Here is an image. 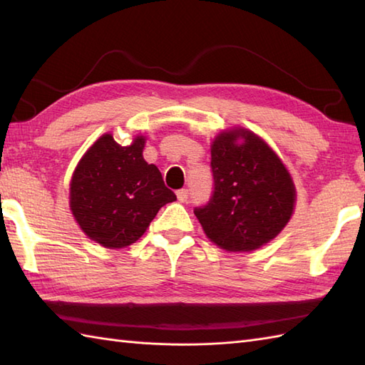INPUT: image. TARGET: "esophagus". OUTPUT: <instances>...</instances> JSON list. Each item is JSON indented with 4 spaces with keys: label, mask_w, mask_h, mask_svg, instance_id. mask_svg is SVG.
I'll return each instance as SVG.
<instances>
[{
    "label": "esophagus",
    "mask_w": 365,
    "mask_h": 365,
    "mask_svg": "<svg viewBox=\"0 0 365 365\" xmlns=\"http://www.w3.org/2000/svg\"><path fill=\"white\" fill-rule=\"evenodd\" d=\"M188 196H190V192H188L187 188H182V190L177 191V199L180 200V202H187Z\"/></svg>",
    "instance_id": "esophagus-1"
}]
</instances>
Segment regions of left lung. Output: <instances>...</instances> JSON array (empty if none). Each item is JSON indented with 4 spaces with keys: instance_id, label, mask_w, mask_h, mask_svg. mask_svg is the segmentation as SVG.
Returning <instances> with one entry per match:
<instances>
[{
    "instance_id": "8db88e82",
    "label": "left lung",
    "mask_w": 365,
    "mask_h": 365,
    "mask_svg": "<svg viewBox=\"0 0 365 365\" xmlns=\"http://www.w3.org/2000/svg\"><path fill=\"white\" fill-rule=\"evenodd\" d=\"M213 195L195 208L205 235L230 252L271 242L290 221L297 191L274 150L252 131H222L212 144Z\"/></svg>"
}]
</instances>
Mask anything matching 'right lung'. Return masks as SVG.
Here are the masks:
<instances>
[{
  "mask_svg": "<svg viewBox=\"0 0 365 365\" xmlns=\"http://www.w3.org/2000/svg\"><path fill=\"white\" fill-rule=\"evenodd\" d=\"M144 136L120 145L100 136L83 155L71 182V210L91 240L110 250L143 237L158 210L177 199L155 165L143 157Z\"/></svg>",
  "mask_w": 365,
  "mask_h": 365,
  "instance_id": "obj_1",
  "label": "right lung"
}]
</instances>
